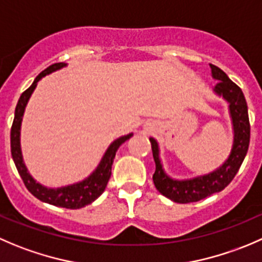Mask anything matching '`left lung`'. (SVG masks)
I'll use <instances>...</instances> for the list:
<instances>
[{
    "instance_id": "1",
    "label": "left lung",
    "mask_w": 262,
    "mask_h": 262,
    "mask_svg": "<svg viewBox=\"0 0 262 262\" xmlns=\"http://www.w3.org/2000/svg\"><path fill=\"white\" fill-rule=\"evenodd\" d=\"M212 79L217 80L212 88L214 95L222 97L228 103L233 129V143L225 161L207 174L197 175L187 179H177L165 171L160 157V146L157 139L149 138L154 154L156 170L152 177L156 189L162 195L178 204H189L204 200L214 193L224 189L233 180L239 170L250 144V120L248 108L242 90L229 79L227 74L217 67L210 63Z\"/></svg>"
}]
</instances>
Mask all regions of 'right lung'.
<instances>
[{
	"instance_id": "obj_1",
	"label": "right lung",
	"mask_w": 262,
	"mask_h": 262,
	"mask_svg": "<svg viewBox=\"0 0 262 262\" xmlns=\"http://www.w3.org/2000/svg\"><path fill=\"white\" fill-rule=\"evenodd\" d=\"M68 63L65 62H57L53 63L47 69L43 70L39 75L34 79L29 88L25 92L21 93L19 101H17L16 108H15V116L14 123L11 126V156L15 162L17 171H19L20 177H21L23 182H24L25 187L28 188L30 193L38 200L46 204L53 205L57 207H65V209H82V207L87 206V205L92 204L93 201L100 197L105 190L106 185H107L108 179L111 177V166H113L114 159H115L116 151L119 147L128 141L133 133H128L125 136H121L119 138L114 139L108 147L106 148L105 154L101 157L100 162L97 166L95 167L92 172L84 179L79 180V182L72 183L68 185H61V187H47V185L42 184V183L37 182L33 178L28 170L27 165L24 162V157H23L21 151V142H20V136H21V123L23 116H24L25 107H27L28 102H29L30 96L34 92L35 87H37L38 82L46 75H50L52 73L61 70L62 68H67Z\"/></svg>"
}]
</instances>
